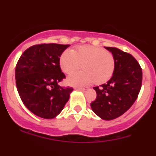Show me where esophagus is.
Wrapping results in <instances>:
<instances>
[{
	"label": "esophagus",
	"mask_w": 156,
	"mask_h": 156,
	"mask_svg": "<svg viewBox=\"0 0 156 156\" xmlns=\"http://www.w3.org/2000/svg\"><path fill=\"white\" fill-rule=\"evenodd\" d=\"M76 90H82V91H86L89 88L88 87H76Z\"/></svg>",
	"instance_id": "1"
}]
</instances>
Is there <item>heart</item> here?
<instances>
[{
  "mask_svg": "<svg viewBox=\"0 0 156 156\" xmlns=\"http://www.w3.org/2000/svg\"><path fill=\"white\" fill-rule=\"evenodd\" d=\"M59 66L66 74H72L82 69L84 71L68 77L72 86H83L94 82L102 84L110 79L115 69V60L112 54L94 46H81L65 51L59 58Z\"/></svg>",
  "mask_w": 156,
  "mask_h": 156,
  "instance_id": "heart-1",
  "label": "heart"
}]
</instances>
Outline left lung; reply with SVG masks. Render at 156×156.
I'll use <instances>...</instances> for the list:
<instances>
[{
	"label": "left lung",
	"instance_id": "1",
	"mask_svg": "<svg viewBox=\"0 0 156 156\" xmlns=\"http://www.w3.org/2000/svg\"><path fill=\"white\" fill-rule=\"evenodd\" d=\"M105 48L113 55L115 69L108 82L94 87L97 98L90 107L101 119L112 120L126 112L136 101L141 87L142 69L130 54L116 48Z\"/></svg>",
	"mask_w": 156,
	"mask_h": 156
}]
</instances>
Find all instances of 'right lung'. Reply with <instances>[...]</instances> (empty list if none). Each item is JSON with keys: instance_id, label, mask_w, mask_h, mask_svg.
I'll list each match as a JSON object with an SVG mask.
<instances>
[{"instance_id": "right-lung-1", "label": "right lung", "mask_w": 156, "mask_h": 156, "mask_svg": "<svg viewBox=\"0 0 156 156\" xmlns=\"http://www.w3.org/2000/svg\"><path fill=\"white\" fill-rule=\"evenodd\" d=\"M69 44H42L25 51L16 68V87L25 106L44 119L55 118L73 90L58 84L66 76L59 58Z\"/></svg>"}]
</instances>
